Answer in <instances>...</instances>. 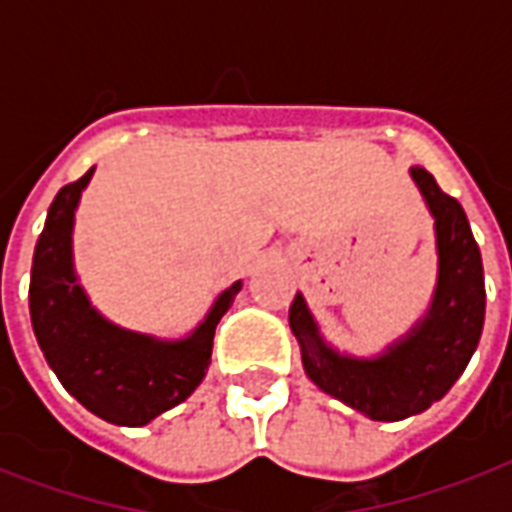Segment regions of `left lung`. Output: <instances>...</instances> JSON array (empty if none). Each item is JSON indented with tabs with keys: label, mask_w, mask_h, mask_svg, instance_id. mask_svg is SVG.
Returning a JSON list of instances; mask_svg holds the SVG:
<instances>
[{
	"label": "left lung",
	"mask_w": 512,
	"mask_h": 512,
	"mask_svg": "<svg viewBox=\"0 0 512 512\" xmlns=\"http://www.w3.org/2000/svg\"><path fill=\"white\" fill-rule=\"evenodd\" d=\"M409 175L436 228L438 276L425 316L382 353L358 358L324 340L300 292L289 305L305 374L324 393L377 422L406 420L441 401L465 372L484 329V263L468 215L428 170L412 167Z\"/></svg>",
	"instance_id": "obj_1"
}]
</instances>
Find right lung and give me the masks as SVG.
Masks as SVG:
<instances>
[{"instance_id": "add662e5", "label": "right lung", "mask_w": 512, "mask_h": 512, "mask_svg": "<svg viewBox=\"0 0 512 512\" xmlns=\"http://www.w3.org/2000/svg\"><path fill=\"white\" fill-rule=\"evenodd\" d=\"M92 172L95 167L63 185L50 204L31 265V324L50 369L84 409L111 425L143 428L199 388L217 321L241 292V281L223 289L199 327L177 340L108 321L90 303L74 268L76 207Z\"/></svg>"}]
</instances>
